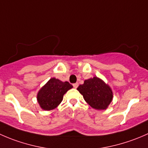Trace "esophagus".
<instances>
[{"mask_svg":"<svg viewBox=\"0 0 148 148\" xmlns=\"http://www.w3.org/2000/svg\"><path fill=\"white\" fill-rule=\"evenodd\" d=\"M78 86H79V84L78 83H75V84H73V86H74V87L75 88V89H77V88L78 87Z\"/></svg>","mask_w":148,"mask_h":148,"instance_id":"esophagus-1","label":"esophagus"}]
</instances>
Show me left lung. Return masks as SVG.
I'll list each match as a JSON object with an SVG mask.
<instances>
[{
  "mask_svg": "<svg viewBox=\"0 0 148 148\" xmlns=\"http://www.w3.org/2000/svg\"><path fill=\"white\" fill-rule=\"evenodd\" d=\"M77 90L83 95L87 104L97 110H107L113 99L111 87L97 77L84 80Z\"/></svg>",
  "mask_w": 148,
  "mask_h": 148,
  "instance_id": "1",
  "label": "left lung"
}]
</instances>
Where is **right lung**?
<instances>
[{
    "label": "right lung",
    "mask_w": 148,
    "mask_h": 148,
    "mask_svg": "<svg viewBox=\"0 0 148 148\" xmlns=\"http://www.w3.org/2000/svg\"><path fill=\"white\" fill-rule=\"evenodd\" d=\"M72 87L68 82L51 78L37 93V102L42 110L46 111L53 110L62 102L64 94Z\"/></svg>",
    "instance_id": "obj_1"
}]
</instances>
